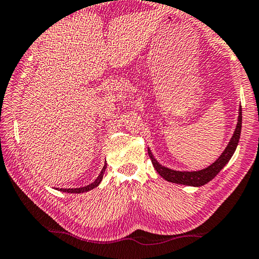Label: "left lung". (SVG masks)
Here are the masks:
<instances>
[{
    "instance_id": "obj_1",
    "label": "left lung",
    "mask_w": 259,
    "mask_h": 259,
    "mask_svg": "<svg viewBox=\"0 0 259 259\" xmlns=\"http://www.w3.org/2000/svg\"><path fill=\"white\" fill-rule=\"evenodd\" d=\"M241 129H242V108H240V115H238V122L236 125V129L234 131L233 137L229 142V144L227 145V148L223 153L218 158V160H215L210 166H208L200 171H193V172H181V171H175V169L167 168L160 165L158 161L154 159L150 149H148L150 159L152 161L153 167L156 168V171L159 173V176L163 177L165 180L169 181V183L175 184H181V185H188V186H194L199 187L202 185H206L209 183L211 179H214L218 173L226 166V164L230 160L231 156H233L235 150L237 148L238 141H240L241 136Z\"/></svg>"
}]
</instances>
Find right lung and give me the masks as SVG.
I'll list each match as a JSON object with an SVG mask.
<instances>
[{"label":"right lung","instance_id":"1","mask_svg":"<svg viewBox=\"0 0 259 259\" xmlns=\"http://www.w3.org/2000/svg\"><path fill=\"white\" fill-rule=\"evenodd\" d=\"M107 168V165L105 164V166H103L101 173H100V176L98 177V178L95 179V181H93L92 184L87 185V186L84 187H80V188H60L61 192H66V193H83V192H88L93 190V188L98 187L100 183L102 181V178H103V173H105V169Z\"/></svg>","mask_w":259,"mask_h":259}]
</instances>
